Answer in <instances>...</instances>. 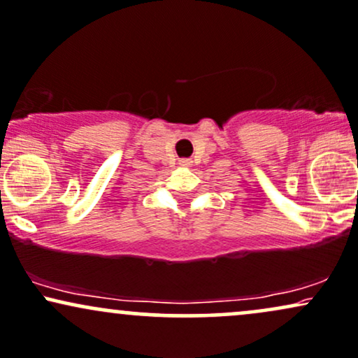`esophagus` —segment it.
Returning a JSON list of instances; mask_svg holds the SVG:
<instances>
[{
	"instance_id": "34e87169",
	"label": "esophagus",
	"mask_w": 358,
	"mask_h": 358,
	"mask_svg": "<svg viewBox=\"0 0 358 358\" xmlns=\"http://www.w3.org/2000/svg\"><path fill=\"white\" fill-rule=\"evenodd\" d=\"M180 165L182 166H192V160H188V158H183V160H180Z\"/></svg>"
}]
</instances>
